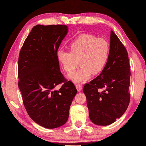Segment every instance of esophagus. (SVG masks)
<instances>
[{"mask_svg": "<svg viewBox=\"0 0 146 146\" xmlns=\"http://www.w3.org/2000/svg\"><path fill=\"white\" fill-rule=\"evenodd\" d=\"M76 88L77 89V90H78V92H80L82 90V86L81 85H76Z\"/></svg>", "mask_w": 146, "mask_h": 146, "instance_id": "34e87169", "label": "esophagus"}]
</instances>
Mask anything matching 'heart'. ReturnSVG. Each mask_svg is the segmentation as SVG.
Here are the masks:
<instances>
[{
	"label": "heart",
	"mask_w": 146,
	"mask_h": 146,
	"mask_svg": "<svg viewBox=\"0 0 146 146\" xmlns=\"http://www.w3.org/2000/svg\"><path fill=\"white\" fill-rule=\"evenodd\" d=\"M70 52L60 49L58 60L63 70L70 73L75 69L79 61V69L69 74L68 78L75 83H83L92 74L103 70L109 58L110 46L104 38H98L88 34H83L69 46Z\"/></svg>",
	"instance_id": "heart-1"
}]
</instances>
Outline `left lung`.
<instances>
[{
	"mask_svg": "<svg viewBox=\"0 0 146 146\" xmlns=\"http://www.w3.org/2000/svg\"><path fill=\"white\" fill-rule=\"evenodd\" d=\"M130 70L126 49L111 31L107 63L100 75L86 83L83 90L89 117L95 125H110L126 111L130 102ZM99 89L104 90L100 92Z\"/></svg>",
	"mask_w": 146,
	"mask_h": 146,
	"instance_id": "8db88e82",
	"label": "left lung"
}]
</instances>
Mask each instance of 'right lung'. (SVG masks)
<instances>
[{
    "label": "right lung",
    "mask_w": 146,
    "mask_h": 146,
    "mask_svg": "<svg viewBox=\"0 0 146 146\" xmlns=\"http://www.w3.org/2000/svg\"><path fill=\"white\" fill-rule=\"evenodd\" d=\"M68 31L63 25H36L22 47L18 61L19 88L29 117L43 127L63 125L77 90L60 71L58 49ZM64 83L56 91L54 88Z\"/></svg>",
    "instance_id": "right-lung-1"
}]
</instances>
